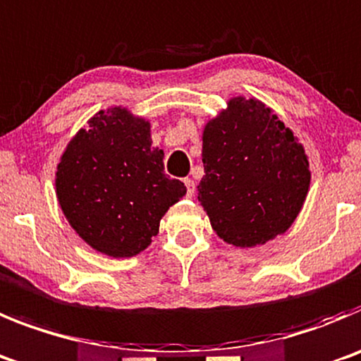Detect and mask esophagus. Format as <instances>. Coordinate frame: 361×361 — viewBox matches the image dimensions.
<instances>
[{
    "label": "esophagus",
    "mask_w": 361,
    "mask_h": 361,
    "mask_svg": "<svg viewBox=\"0 0 361 361\" xmlns=\"http://www.w3.org/2000/svg\"><path fill=\"white\" fill-rule=\"evenodd\" d=\"M184 184H186V195H188V197H193V193H195V180H193V178H184Z\"/></svg>",
    "instance_id": "esophagus-1"
}]
</instances>
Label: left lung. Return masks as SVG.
Returning a JSON list of instances; mask_svg holds the SVG:
<instances>
[{
  "label": "left lung",
  "instance_id": "8db88e82",
  "mask_svg": "<svg viewBox=\"0 0 361 361\" xmlns=\"http://www.w3.org/2000/svg\"><path fill=\"white\" fill-rule=\"evenodd\" d=\"M229 104L204 130L206 175L198 200L221 240L263 245L299 214L310 186L308 159L292 130L263 104L245 98Z\"/></svg>",
  "mask_w": 361,
  "mask_h": 361
}]
</instances>
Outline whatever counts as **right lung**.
Masks as SVG:
<instances>
[{"mask_svg":"<svg viewBox=\"0 0 361 361\" xmlns=\"http://www.w3.org/2000/svg\"><path fill=\"white\" fill-rule=\"evenodd\" d=\"M150 125L125 109L100 111L66 148L57 197L66 218L92 249L130 257L150 245L168 207L186 193L164 173Z\"/></svg>","mask_w":361,"mask_h":361,"instance_id":"obj_1","label":"right lung"}]
</instances>
